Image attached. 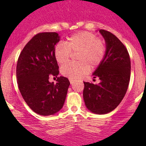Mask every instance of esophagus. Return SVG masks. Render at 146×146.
Returning <instances> with one entry per match:
<instances>
[{
    "instance_id": "1",
    "label": "esophagus",
    "mask_w": 146,
    "mask_h": 146,
    "mask_svg": "<svg viewBox=\"0 0 146 146\" xmlns=\"http://www.w3.org/2000/svg\"><path fill=\"white\" fill-rule=\"evenodd\" d=\"M69 80H70V84H73V82H75V80H73V79H69Z\"/></svg>"
}]
</instances>
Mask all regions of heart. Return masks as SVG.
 I'll return each mask as SVG.
<instances>
[{
    "instance_id": "heart-1",
    "label": "heart",
    "mask_w": 146,
    "mask_h": 146,
    "mask_svg": "<svg viewBox=\"0 0 146 146\" xmlns=\"http://www.w3.org/2000/svg\"><path fill=\"white\" fill-rule=\"evenodd\" d=\"M107 51L102 39L89 32H79L67 38L64 44L58 43L54 48V56L56 62L64 64L70 58L71 52L76 53V63H68L61 67L63 76L77 79L86 74L90 67L95 68L102 63Z\"/></svg>"
}]
</instances>
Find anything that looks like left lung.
<instances>
[{
    "label": "left lung",
    "mask_w": 146,
    "mask_h": 146,
    "mask_svg": "<svg viewBox=\"0 0 146 146\" xmlns=\"http://www.w3.org/2000/svg\"><path fill=\"white\" fill-rule=\"evenodd\" d=\"M100 32L105 40L107 51L93 76L99 78L100 82H84L83 99L90 111L104 114L117 108L126 95L130 81L131 60L127 48L115 35L104 29Z\"/></svg>",
    "instance_id": "8db88e82"
}]
</instances>
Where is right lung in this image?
<instances>
[{"mask_svg": "<svg viewBox=\"0 0 146 146\" xmlns=\"http://www.w3.org/2000/svg\"><path fill=\"white\" fill-rule=\"evenodd\" d=\"M56 32H41L33 36L23 48L17 59L16 76L23 99L35 113L48 116L63 107L70 82L58 77L50 82L51 76L59 73L54 56V48L59 42Z\"/></svg>", "mask_w": 146, "mask_h": 146, "instance_id": "add662e5", "label": "right lung"}]
</instances>
